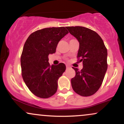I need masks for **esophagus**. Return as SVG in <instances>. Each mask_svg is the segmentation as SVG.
Listing matches in <instances>:
<instances>
[{"label": "esophagus", "instance_id": "34e87169", "mask_svg": "<svg viewBox=\"0 0 124 124\" xmlns=\"http://www.w3.org/2000/svg\"><path fill=\"white\" fill-rule=\"evenodd\" d=\"M66 69H69V68H70V66L68 65H66Z\"/></svg>", "mask_w": 124, "mask_h": 124}]
</instances>
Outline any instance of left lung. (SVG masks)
Listing matches in <instances>:
<instances>
[{
    "label": "left lung",
    "mask_w": 124,
    "mask_h": 124,
    "mask_svg": "<svg viewBox=\"0 0 124 124\" xmlns=\"http://www.w3.org/2000/svg\"><path fill=\"white\" fill-rule=\"evenodd\" d=\"M66 28L79 41L78 58L83 66L81 70L73 68L76 75L71 79L72 87L80 96H92L100 87L107 70V50L95 31L80 26Z\"/></svg>",
    "instance_id": "1"
}]
</instances>
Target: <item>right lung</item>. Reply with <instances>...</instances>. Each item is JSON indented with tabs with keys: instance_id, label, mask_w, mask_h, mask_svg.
Segmentation results:
<instances>
[{
	"instance_id": "obj_1",
	"label": "right lung",
	"mask_w": 124,
	"mask_h": 124,
	"mask_svg": "<svg viewBox=\"0 0 124 124\" xmlns=\"http://www.w3.org/2000/svg\"><path fill=\"white\" fill-rule=\"evenodd\" d=\"M69 33L64 27L39 30L28 37L21 56L22 77L30 90L43 99L56 93L58 80L65 71L63 63L49 65L48 55L55 53L59 41Z\"/></svg>"
}]
</instances>
